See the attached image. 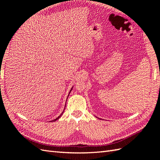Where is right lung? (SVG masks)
I'll return each mask as SVG.
<instances>
[{"mask_svg": "<svg viewBox=\"0 0 160 160\" xmlns=\"http://www.w3.org/2000/svg\"><path fill=\"white\" fill-rule=\"evenodd\" d=\"M71 90H72V89H71ZM71 91H70V92H71ZM63 112H64V111H63ZM63 112H62V114H60V116H58V117L57 118H56V119H55V120H52V121H53V122H54V121H56L57 120H58V119H59V118H60V116H61V115H62V113H63Z\"/></svg>", "mask_w": 160, "mask_h": 160, "instance_id": "add662e5", "label": "right lung"}]
</instances>
